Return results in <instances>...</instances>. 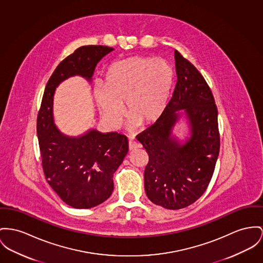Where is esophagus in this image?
<instances>
[{"label":"esophagus","mask_w":263,"mask_h":263,"mask_svg":"<svg viewBox=\"0 0 263 263\" xmlns=\"http://www.w3.org/2000/svg\"><path fill=\"white\" fill-rule=\"evenodd\" d=\"M139 147H140V142H138L137 140H133V139H129V141H128L129 151H134V149L139 148Z\"/></svg>","instance_id":"1"}]
</instances>
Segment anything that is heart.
Listing matches in <instances>:
<instances>
[{
	"label": "heart",
	"instance_id": "b5f03b06",
	"mask_svg": "<svg viewBox=\"0 0 263 263\" xmlns=\"http://www.w3.org/2000/svg\"><path fill=\"white\" fill-rule=\"evenodd\" d=\"M174 70L164 60L137 55L112 64L105 77V90L98 89L97 102L106 123L118 127L128 115L134 123L158 121L167 105Z\"/></svg>",
	"mask_w": 263,
	"mask_h": 263
}]
</instances>
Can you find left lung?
<instances>
[{"label":"left lung","mask_w":263,"mask_h":263,"mask_svg":"<svg viewBox=\"0 0 263 263\" xmlns=\"http://www.w3.org/2000/svg\"><path fill=\"white\" fill-rule=\"evenodd\" d=\"M176 84L158 121L137 136L148 155L144 189L151 201L166 210L184 209L206 191L218 158L220 138L217 107L204 78L175 51ZM183 109L192 127L191 139L179 145L172 127Z\"/></svg>","instance_id":"left-lung-1"}]
</instances>
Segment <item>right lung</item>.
<instances>
[{"label":"right lung","instance_id":"right-lung-1","mask_svg":"<svg viewBox=\"0 0 263 263\" xmlns=\"http://www.w3.org/2000/svg\"><path fill=\"white\" fill-rule=\"evenodd\" d=\"M114 49L83 46L53 70L44 91L36 118V134L45 177L54 193L74 209H90L114 191V174L128 152V141L118 133L91 129L79 138L64 136L54 125V89L66 79L80 74L91 81L97 64Z\"/></svg>","mask_w":263,"mask_h":263}]
</instances>
